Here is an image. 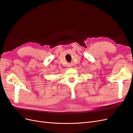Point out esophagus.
Masks as SVG:
<instances>
[{"mask_svg":"<svg viewBox=\"0 0 133 133\" xmlns=\"http://www.w3.org/2000/svg\"><path fill=\"white\" fill-rule=\"evenodd\" d=\"M70 67H72V65H70Z\"/></svg>","mask_w":133,"mask_h":133,"instance_id":"obj_1","label":"esophagus"}]
</instances>
